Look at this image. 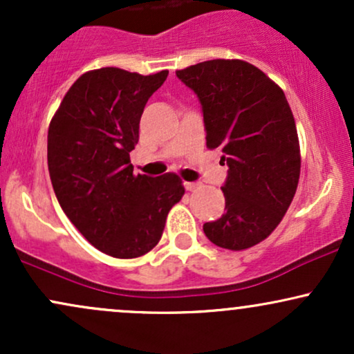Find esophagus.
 I'll return each instance as SVG.
<instances>
[{
    "label": "esophagus",
    "instance_id": "obj_1",
    "mask_svg": "<svg viewBox=\"0 0 354 354\" xmlns=\"http://www.w3.org/2000/svg\"><path fill=\"white\" fill-rule=\"evenodd\" d=\"M198 186H200V185H198V183H189V181H186V183H185V188H186V191H194V189L198 188Z\"/></svg>",
    "mask_w": 354,
    "mask_h": 354
}]
</instances>
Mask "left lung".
<instances>
[{
    "mask_svg": "<svg viewBox=\"0 0 354 354\" xmlns=\"http://www.w3.org/2000/svg\"><path fill=\"white\" fill-rule=\"evenodd\" d=\"M200 98L208 149L228 165L225 214L205 223L211 243L231 251L258 245L290 208L301 154L293 113L283 89L243 59H209L178 70Z\"/></svg>",
    "mask_w": 354,
    "mask_h": 354,
    "instance_id": "8db88e82",
    "label": "left lung"
}]
</instances>
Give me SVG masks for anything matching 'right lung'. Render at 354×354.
<instances>
[{
  "mask_svg": "<svg viewBox=\"0 0 354 354\" xmlns=\"http://www.w3.org/2000/svg\"><path fill=\"white\" fill-rule=\"evenodd\" d=\"M168 78L100 68L73 83L48 129V169L59 206L96 250L131 259L151 251L185 194L174 173H133L149 96Z\"/></svg>",
  "mask_w": 354,
  "mask_h": 354,
  "instance_id": "right-lung-1",
  "label": "right lung"
}]
</instances>
